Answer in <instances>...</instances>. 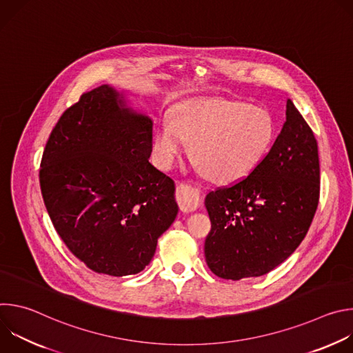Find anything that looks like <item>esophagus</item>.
<instances>
[{
    "label": "esophagus",
    "mask_w": 353,
    "mask_h": 353,
    "mask_svg": "<svg viewBox=\"0 0 353 353\" xmlns=\"http://www.w3.org/2000/svg\"><path fill=\"white\" fill-rule=\"evenodd\" d=\"M177 201L183 212H192L201 205L199 192L190 184L184 183L177 185Z\"/></svg>",
    "instance_id": "1"
}]
</instances>
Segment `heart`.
I'll return each mask as SVG.
<instances>
[{
	"mask_svg": "<svg viewBox=\"0 0 353 353\" xmlns=\"http://www.w3.org/2000/svg\"><path fill=\"white\" fill-rule=\"evenodd\" d=\"M275 138L268 110L236 100H187L163 117L154 137V155L172 168L191 141V155L205 176L233 183L253 172Z\"/></svg>",
	"mask_w": 353,
	"mask_h": 353,
	"instance_id": "heart-1",
	"label": "heart"
}]
</instances>
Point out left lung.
I'll list each match as a JSON object with an SVG mask.
<instances>
[{"label":"left lung","instance_id":"8db88e82","mask_svg":"<svg viewBox=\"0 0 353 353\" xmlns=\"http://www.w3.org/2000/svg\"><path fill=\"white\" fill-rule=\"evenodd\" d=\"M319 195L317 141L288 99L286 120L267 157L245 179L205 196L210 270L239 281L276 268L307 234Z\"/></svg>","mask_w":353,"mask_h":353}]
</instances>
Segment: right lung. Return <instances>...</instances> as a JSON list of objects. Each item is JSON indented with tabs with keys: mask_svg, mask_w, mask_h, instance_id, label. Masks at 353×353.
Wrapping results in <instances>:
<instances>
[{
	"mask_svg": "<svg viewBox=\"0 0 353 353\" xmlns=\"http://www.w3.org/2000/svg\"><path fill=\"white\" fill-rule=\"evenodd\" d=\"M152 125L124 92L102 85L63 113L46 143L44 205L71 253L94 272H141L177 216L174 181L149 162Z\"/></svg>",
	"mask_w": 353,
	"mask_h": 353,
	"instance_id": "obj_1",
	"label": "right lung"
}]
</instances>
